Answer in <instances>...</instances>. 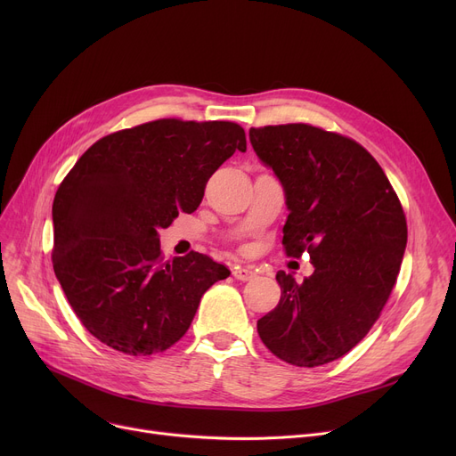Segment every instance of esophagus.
Listing matches in <instances>:
<instances>
[{
  "label": "esophagus",
  "mask_w": 456,
  "mask_h": 456,
  "mask_svg": "<svg viewBox=\"0 0 456 456\" xmlns=\"http://www.w3.org/2000/svg\"><path fill=\"white\" fill-rule=\"evenodd\" d=\"M232 275L238 281H251L256 273H255V270L251 266H234L232 268Z\"/></svg>",
  "instance_id": "esophagus-1"
}]
</instances>
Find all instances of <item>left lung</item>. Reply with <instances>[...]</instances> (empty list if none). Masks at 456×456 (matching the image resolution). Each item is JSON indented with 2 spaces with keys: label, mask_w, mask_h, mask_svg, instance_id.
I'll return each mask as SVG.
<instances>
[{
  "label": "left lung",
  "mask_w": 456,
  "mask_h": 456,
  "mask_svg": "<svg viewBox=\"0 0 456 456\" xmlns=\"http://www.w3.org/2000/svg\"><path fill=\"white\" fill-rule=\"evenodd\" d=\"M260 162L282 184L286 255H310L301 284L277 272L279 305L256 322L281 361L314 368L337 361L377 322L406 248V220L379 162L351 138L306 124L249 129Z\"/></svg>",
  "instance_id": "1"
}]
</instances>
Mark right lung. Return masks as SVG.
Returning a JSON list of instances; mask_svg holds the SVG:
<instances>
[{
    "instance_id": "1",
    "label": "right lung",
    "mask_w": 456,
    "mask_h": 456,
    "mask_svg": "<svg viewBox=\"0 0 456 456\" xmlns=\"http://www.w3.org/2000/svg\"><path fill=\"white\" fill-rule=\"evenodd\" d=\"M246 148L232 122L157 119L98 140L71 167L52 210L53 270L100 342L134 356L172 347L231 275L196 251L162 262L159 229L194 212L208 177Z\"/></svg>"
}]
</instances>
